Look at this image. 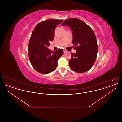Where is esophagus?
<instances>
[{"instance_id":"34e87169","label":"esophagus","mask_w":122,"mask_h":122,"mask_svg":"<svg viewBox=\"0 0 122 122\" xmlns=\"http://www.w3.org/2000/svg\"><path fill=\"white\" fill-rule=\"evenodd\" d=\"M64 53L67 52V51L66 50H65V49H64Z\"/></svg>"}]
</instances>
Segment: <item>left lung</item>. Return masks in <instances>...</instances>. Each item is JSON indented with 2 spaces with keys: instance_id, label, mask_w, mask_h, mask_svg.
I'll return each mask as SVG.
<instances>
[{
  "instance_id": "1",
  "label": "left lung",
  "mask_w": 122,
  "mask_h": 122,
  "mask_svg": "<svg viewBox=\"0 0 122 122\" xmlns=\"http://www.w3.org/2000/svg\"><path fill=\"white\" fill-rule=\"evenodd\" d=\"M69 26L73 31V44L75 53L71 54L69 61L70 68L77 73L90 70L94 64L98 52L95 34L88 25L80 19H68L62 24Z\"/></svg>"
}]
</instances>
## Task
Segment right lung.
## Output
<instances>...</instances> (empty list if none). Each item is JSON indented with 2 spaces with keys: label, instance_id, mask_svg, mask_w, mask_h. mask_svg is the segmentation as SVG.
Wrapping results in <instances>:
<instances>
[{
  "label": "right lung",
  "instance_id": "right-lung-1",
  "mask_svg": "<svg viewBox=\"0 0 122 122\" xmlns=\"http://www.w3.org/2000/svg\"><path fill=\"white\" fill-rule=\"evenodd\" d=\"M63 20L50 19L38 24L33 30L28 45L29 58L32 66L41 74H48L55 70L58 60L64 53L62 49L52 52L48 48L53 40L57 25Z\"/></svg>",
  "mask_w": 122,
  "mask_h": 122
}]
</instances>
